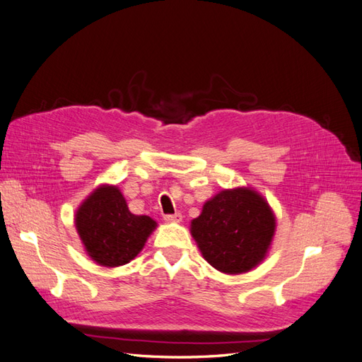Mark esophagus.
<instances>
[{
    "instance_id": "obj_1",
    "label": "esophagus",
    "mask_w": 362,
    "mask_h": 362,
    "mask_svg": "<svg viewBox=\"0 0 362 362\" xmlns=\"http://www.w3.org/2000/svg\"><path fill=\"white\" fill-rule=\"evenodd\" d=\"M163 218L165 221H170V223H179V221H182V214L175 212V214H166Z\"/></svg>"
}]
</instances>
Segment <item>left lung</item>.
Returning a JSON list of instances; mask_svg holds the SVG:
<instances>
[{"label":"left lung","instance_id":"8db88e82","mask_svg":"<svg viewBox=\"0 0 362 362\" xmlns=\"http://www.w3.org/2000/svg\"><path fill=\"white\" fill-rule=\"evenodd\" d=\"M191 234L212 267L243 274L264 260L275 234V216L257 191L223 189L191 221Z\"/></svg>","mask_w":362,"mask_h":362}]
</instances>
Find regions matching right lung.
<instances>
[{"label": "right lung", "instance_id": "obj_1", "mask_svg": "<svg viewBox=\"0 0 362 362\" xmlns=\"http://www.w3.org/2000/svg\"><path fill=\"white\" fill-rule=\"evenodd\" d=\"M75 225L88 257L105 267L132 262L157 226L151 217L132 214L122 192L111 185H102L82 202Z\"/></svg>", "mask_w": 362, "mask_h": 362}]
</instances>
